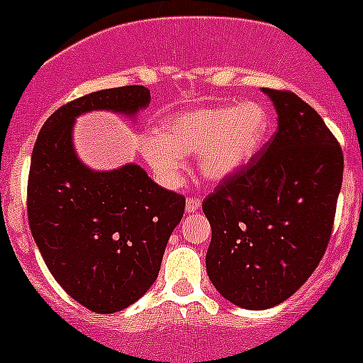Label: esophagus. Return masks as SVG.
<instances>
[{"label": "esophagus", "mask_w": 363, "mask_h": 363, "mask_svg": "<svg viewBox=\"0 0 363 363\" xmlns=\"http://www.w3.org/2000/svg\"><path fill=\"white\" fill-rule=\"evenodd\" d=\"M200 206H202V202H200L199 199L189 196V199L186 200V213H196V211L200 209Z\"/></svg>", "instance_id": "esophagus-1"}]
</instances>
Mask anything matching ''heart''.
Masks as SVG:
<instances>
[{
	"instance_id": "1",
	"label": "heart",
	"mask_w": 363,
	"mask_h": 363,
	"mask_svg": "<svg viewBox=\"0 0 363 363\" xmlns=\"http://www.w3.org/2000/svg\"><path fill=\"white\" fill-rule=\"evenodd\" d=\"M269 115L259 103L199 108L168 118L157 135L143 138L142 154L163 184L174 186L182 156L196 154L207 181H223L248 163L266 140Z\"/></svg>"
}]
</instances>
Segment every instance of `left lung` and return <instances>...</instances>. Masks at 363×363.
<instances>
[{
  "mask_svg": "<svg viewBox=\"0 0 363 363\" xmlns=\"http://www.w3.org/2000/svg\"><path fill=\"white\" fill-rule=\"evenodd\" d=\"M279 115L273 138L202 203L213 230L206 267L218 293L248 311L293 296L325 255L344 156L318 111L262 88Z\"/></svg>",
  "mask_w": 363,
  "mask_h": 363,
  "instance_id": "1",
  "label": "left lung"
}]
</instances>
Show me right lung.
Instances as JSON below:
<instances>
[{
	"instance_id": "obj_1",
	"label": "right lung",
	"mask_w": 363,
	"mask_h": 363,
	"mask_svg": "<svg viewBox=\"0 0 363 363\" xmlns=\"http://www.w3.org/2000/svg\"><path fill=\"white\" fill-rule=\"evenodd\" d=\"M149 103V88L138 84L79 97L45 121L31 154V235L63 291L97 314L124 311L156 282L184 196L157 186L140 164L88 168L74 149L72 128L83 113L133 118Z\"/></svg>"
}]
</instances>
